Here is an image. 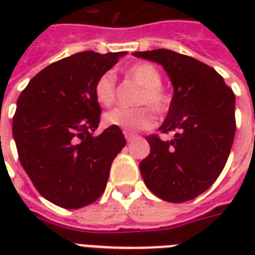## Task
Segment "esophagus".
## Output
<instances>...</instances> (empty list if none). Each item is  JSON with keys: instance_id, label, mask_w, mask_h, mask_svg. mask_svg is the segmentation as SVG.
<instances>
[{"instance_id": "1", "label": "esophagus", "mask_w": 255, "mask_h": 255, "mask_svg": "<svg viewBox=\"0 0 255 255\" xmlns=\"http://www.w3.org/2000/svg\"><path fill=\"white\" fill-rule=\"evenodd\" d=\"M124 135H126V140H127L128 143H129V141H132V140H133L136 137L135 135H132V133H127V132H126Z\"/></svg>"}]
</instances>
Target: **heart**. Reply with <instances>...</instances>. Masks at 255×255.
I'll return each instance as SVG.
<instances>
[{
  "mask_svg": "<svg viewBox=\"0 0 255 255\" xmlns=\"http://www.w3.org/2000/svg\"><path fill=\"white\" fill-rule=\"evenodd\" d=\"M126 77L141 87L137 98V104H148L157 114H164L169 107V96L161 87V74L155 66L140 62L129 66ZM116 78L114 73L107 71L102 74L95 83L96 100L102 106L108 107L115 102ZM103 122L108 127L120 128L127 133H135L141 129H148L155 124V115L148 107H139L133 110L114 108L104 114Z\"/></svg>",
  "mask_w": 255,
  "mask_h": 255,
  "instance_id": "heart-1",
  "label": "heart"
}]
</instances>
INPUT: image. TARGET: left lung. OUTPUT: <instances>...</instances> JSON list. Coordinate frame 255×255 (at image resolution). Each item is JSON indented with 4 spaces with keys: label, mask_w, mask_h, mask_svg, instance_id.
Wrapping results in <instances>:
<instances>
[{
    "label": "left lung",
    "mask_w": 255,
    "mask_h": 255,
    "mask_svg": "<svg viewBox=\"0 0 255 255\" xmlns=\"http://www.w3.org/2000/svg\"><path fill=\"white\" fill-rule=\"evenodd\" d=\"M133 55L164 67L173 86L168 115L148 136L151 152L140 163L148 189L164 201L193 200L209 189L225 167L236 133V96L214 69L167 49Z\"/></svg>",
    "instance_id": "1"
}]
</instances>
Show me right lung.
<instances>
[{
  "label": "right lung",
  "mask_w": 255,
  "mask_h": 255,
  "mask_svg": "<svg viewBox=\"0 0 255 255\" xmlns=\"http://www.w3.org/2000/svg\"><path fill=\"white\" fill-rule=\"evenodd\" d=\"M127 53L83 51L54 62L21 92L13 137L25 172L42 197L65 209L90 205L107 185L126 145L120 128L100 135L95 83Z\"/></svg>",
  "instance_id": "add662e5"
}]
</instances>
